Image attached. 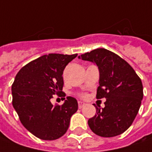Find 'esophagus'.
Masks as SVG:
<instances>
[{"label":"esophagus","instance_id":"34e87169","mask_svg":"<svg viewBox=\"0 0 152 152\" xmlns=\"http://www.w3.org/2000/svg\"><path fill=\"white\" fill-rule=\"evenodd\" d=\"M86 105V103H84V102L82 101H79L78 102V107H79L80 109H81L83 106Z\"/></svg>","mask_w":152,"mask_h":152}]
</instances>
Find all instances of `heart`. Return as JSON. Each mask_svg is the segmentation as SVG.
Masks as SVG:
<instances>
[{
  "instance_id": "1",
  "label": "heart",
  "mask_w": 152,
  "mask_h": 152,
  "mask_svg": "<svg viewBox=\"0 0 152 152\" xmlns=\"http://www.w3.org/2000/svg\"><path fill=\"white\" fill-rule=\"evenodd\" d=\"M80 97H81V98H85L86 97V94H79Z\"/></svg>"
}]
</instances>
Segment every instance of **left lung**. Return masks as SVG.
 Here are the masks:
<instances>
[{
    "mask_svg": "<svg viewBox=\"0 0 152 152\" xmlns=\"http://www.w3.org/2000/svg\"><path fill=\"white\" fill-rule=\"evenodd\" d=\"M78 58L98 66L96 99H106L103 109L94 104L96 113L88 120L91 131L103 137L124 133L133 123L143 98L140 77L124 59L105 48L94 49Z\"/></svg>",
    "mask_w": 152,
    "mask_h": 152,
    "instance_id": "1",
    "label": "left lung"
}]
</instances>
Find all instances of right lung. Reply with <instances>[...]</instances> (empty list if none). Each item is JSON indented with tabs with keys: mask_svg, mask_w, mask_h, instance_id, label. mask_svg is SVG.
<instances>
[{
	"mask_svg": "<svg viewBox=\"0 0 152 152\" xmlns=\"http://www.w3.org/2000/svg\"><path fill=\"white\" fill-rule=\"evenodd\" d=\"M76 56L43 55L23 66L15 78L11 87L14 109L23 126L38 138L52 141L62 137L78 109L77 100L70 96L62 105L51 103L54 94L66 96L62 74Z\"/></svg>",
	"mask_w": 152,
	"mask_h": 152,
	"instance_id": "right-lung-1",
	"label": "right lung"
}]
</instances>
